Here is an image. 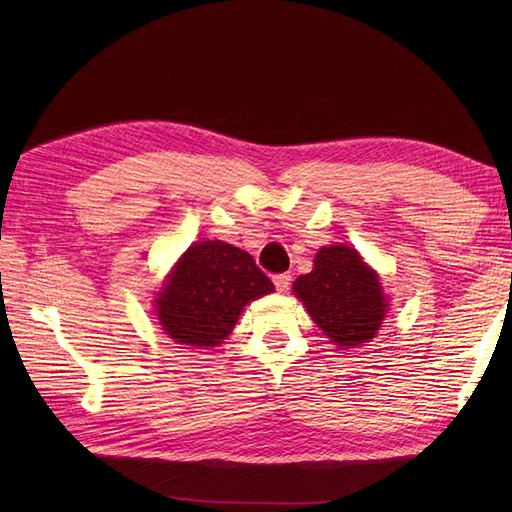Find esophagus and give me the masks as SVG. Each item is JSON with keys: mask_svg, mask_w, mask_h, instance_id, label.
<instances>
[{"mask_svg": "<svg viewBox=\"0 0 512 512\" xmlns=\"http://www.w3.org/2000/svg\"><path fill=\"white\" fill-rule=\"evenodd\" d=\"M290 274H278V276H274V284H276V288L280 290V292H286L288 290V286H290Z\"/></svg>", "mask_w": 512, "mask_h": 512, "instance_id": "34e87169", "label": "esophagus"}]
</instances>
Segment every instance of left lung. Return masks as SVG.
Returning <instances> with one entry per match:
<instances>
[{"instance_id":"8db88e82","label":"left lung","mask_w":512,"mask_h":512,"mask_svg":"<svg viewBox=\"0 0 512 512\" xmlns=\"http://www.w3.org/2000/svg\"><path fill=\"white\" fill-rule=\"evenodd\" d=\"M292 290L340 351L371 342L388 311L380 276L346 245L319 249L313 270L294 280Z\"/></svg>"}]
</instances>
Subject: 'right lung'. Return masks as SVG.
I'll use <instances>...</instances> for the list:
<instances>
[{
    "mask_svg": "<svg viewBox=\"0 0 512 512\" xmlns=\"http://www.w3.org/2000/svg\"><path fill=\"white\" fill-rule=\"evenodd\" d=\"M274 292L255 259L224 240L193 242L153 301L159 326L186 348L220 346L247 303Z\"/></svg>",
    "mask_w": 512,
    "mask_h": 512,
    "instance_id": "add662e5",
    "label": "right lung"
}]
</instances>
